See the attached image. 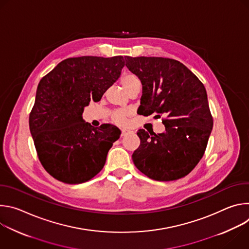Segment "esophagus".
<instances>
[{
  "label": "esophagus",
  "instance_id": "1",
  "mask_svg": "<svg viewBox=\"0 0 249 249\" xmlns=\"http://www.w3.org/2000/svg\"><path fill=\"white\" fill-rule=\"evenodd\" d=\"M131 133H133L131 130L123 129V130H122V132H121V136H126V135H129V134H131Z\"/></svg>",
  "mask_w": 249,
  "mask_h": 249
}]
</instances>
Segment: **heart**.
I'll return each instance as SVG.
<instances>
[{
  "label": "heart",
  "mask_w": 249,
  "mask_h": 249,
  "mask_svg": "<svg viewBox=\"0 0 249 249\" xmlns=\"http://www.w3.org/2000/svg\"><path fill=\"white\" fill-rule=\"evenodd\" d=\"M120 82H121L122 87L125 89V90H127L133 84L138 83L140 81H139V79L135 75L126 74V75H124L121 78ZM127 116H128V113L126 111H116L113 114V120L115 121V123L119 124V125H123L125 123V121H126Z\"/></svg>",
  "instance_id": "heart-1"
}]
</instances>
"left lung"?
<instances>
[{
  "mask_svg": "<svg viewBox=\"0 0 249 249\" xmlns=\"http://www.w3.org/2000/svg\"><path fill=\"white\" fill-rule=\"evenodd\" d=\"M125 61L142 83L138 113L165 115L163 133L138 131L141 144L132 155L134 164L154 180L179 179L200 161L212 132L206 89L176 60L125 56Z\"/></svg>",
  "mask_w": 249,
  "mask_h": 249,
  "instance_id": "left-lung-1",
  "label": "left lung"
}]
</instances>
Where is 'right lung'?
<instances>
[{
    "instance_id": "right-lung-1",
    "label": "right lung",
    "mask_w": 249,
    "mask_h": 249,
    "mask_svg": "<svg viewBox=\"0 0 249 249\" xmlns=\"http://www.w3.org/2000/svg\"><path fill=\"white\" fill-rule=\"evenodd\" d=\"M122 56H82L60 62L38 84L29 129L46 171L68 184L84 183L104 166L121 131L103 124L94 128L83 118L120 77Z\"/></svg>"
}]
</instances>
